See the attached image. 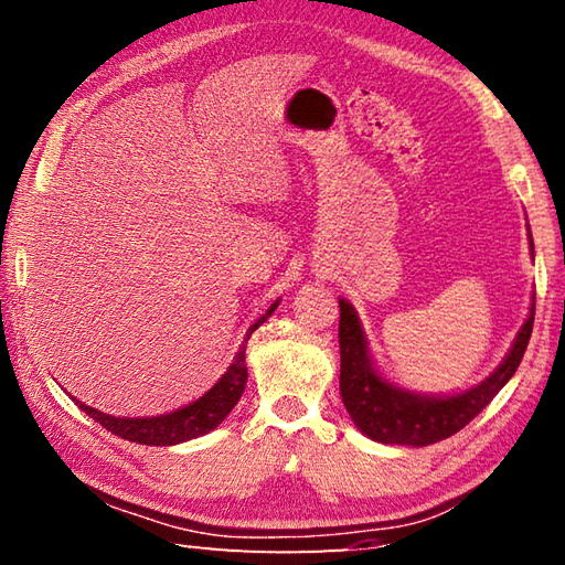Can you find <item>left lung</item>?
Masks as SVG:
<instances>
[{"label": "left lung", "mask_w": 565, "mask_h": 565, "mask_svg": "<svg viewBox=\"0 0 565 565\" xmlns=\"http://www.w3.org/2000/svg\"><path fill=\"white\" fill-rule=\"evenodd\" d=\"M530 231V225H526ZM534 255V239L530 233ZM534 326V296L524 326L514 338L510 352L493 374L476 386L439 395L417 393L388 381L376 369L369 350L362 320L350 301L340 298V393L356 429L381 444L427 447L463 429L518 371Z\"/></svg>", "instance_id": "8db88e82"}]
</instances>
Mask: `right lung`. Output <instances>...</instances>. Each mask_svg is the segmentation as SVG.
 Listing matches in <instances>:
<instances>
[{
    "mask_svg": "<svg viewBox=\"0 0 565 565\" xmlns=\"http://www.w3.org/2000/svg\"><path fill=\"white\" fill-rule=\"evenodd\" d=\"M276 306H279V301H274L267 310H264V316H259L255 322H252L245 334V342L239 344L233 364L227 366L225 374L215 381L213 386L201 395V398L179 407V411H172L167 415H154V417H116V415H106L97 411V407L84 405L77 398L72 401H75L92 419H97L102 427L114 431V435L136 444H148V447H174V444L209 435L211 429L218 427L223 419L231 415V411L239 401V395H243L245 383H247V364H245L247 340L249 334L274 313Z\"/></svg>",
    "mask_w": 565,
    "mask_h": 565,
    "instance_id": "right-lung-1",
    "label": "right lung"
}]
</instances>
